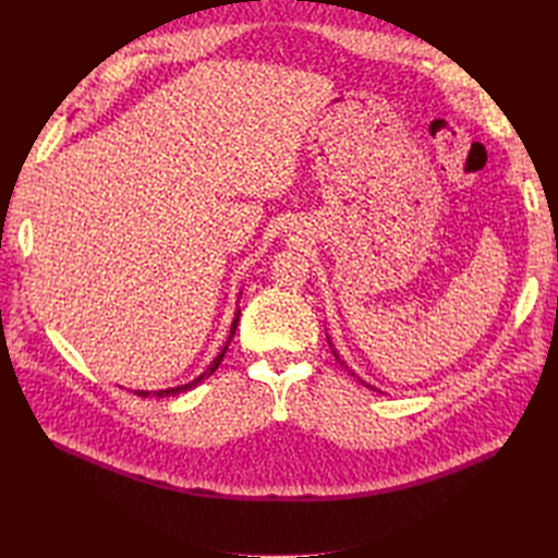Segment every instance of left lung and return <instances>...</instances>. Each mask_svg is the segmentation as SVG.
Returning <instances> with one entry per match:
<instances>
[{"instance_id": "obj_1", "label": "left lung", "mask_w": 558, "mask_h": 558, "mask_svg": "<svg viewBox=\"0 0 558 558\" xmlns=\"http://www.w3.org/2000/svg\"><path fill=\"white\" fill-rule=\"evenodd\" d=\"M326 337H328V332H326ZM328 344H330V349H332V353H335V359H337V361H340V353H337V349H335V347H332V342H330V337H328ZM340 363H342V365H344V361H340ZM349 373H351V377H356V379H359V381H361V384H365V386H369V384H367V381H363V379H361V377H359V375H356V373H353V369H349ZM369 388H373V386H369ZM375 391H377V388H375Z\"/></svg>"}]
</instances>
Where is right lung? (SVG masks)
Segmentation results:
<instances>
[{"label": "right lung", "mask_w": 558, "mask_h": 558, "mask_svg": "<svg viewBox=\"0 0 558 558\" xmlns=\"http://www.w3.org/2000/svg\"><path fill=\"white\" fill-rule=\"evenodd\" d=\"M242 295V293H240ZM238 324H240V307H238V312H234V318H232V324H230V335H228V342L223 344V349L218 351V356L209 363V367L205 369V373H202L199 377H195L193 381H189V384H181V386H172V388H160V391H134V396H142V398H148L150 393L154 396H158V398H170V396H177V393H185V391H191V388H195L197 384H202L205 381L207 377H211L214 373H216V367L221 365V361H223V356H226V351H228V344H230V340H232V335H234V330H238Z\"/></svg>", "instance_id": "add662e5"}]
</instances>
